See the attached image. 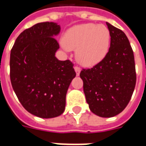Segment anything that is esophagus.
Returning <instances> with one entry per match:
<instances>
[{
	"instance_id": "obj_1",
	"label": "esophagus",
	"mask_w": 146,
	"mask_h": 146,
	"mask_svg": "<svg viewBox=\"0 0 146 146\" xmlns=\"http://www.w3.org/2000/svg\"><path fill=\"white\" fill-rule=\"evenodd\" d=\"M75 70H76V76H80V71H81V69H80L79 66H75Z\"/></svg>"
}]
</instances>
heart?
<instances>
[{"label": "heart", "mask_w": 146, "mask_h": 146, "mask_svg": "<svg viewBox=\"0 0 146 146\" xmlns=\"http://www.w3.org/2000/svg\"><path fill=\"white\" fill-rule=\"evenodd\" d=\"M110 44L109 29L102 24L83 23L74 26L62 37L65 51L76 49V59L84 66H93L102 62Z\"/></svg>", "instance_id": "obj_1"}]
</instances>
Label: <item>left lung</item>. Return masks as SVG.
<instances>
[{
  "label": "left lung",
  "mask_w": 146,
  "mask_h": 146,
  "mask_svg": "<svg viewBox=\"0 0 146 146\" xmlns=\"http://www.w3.org/2000/svg\"><path fill=\"white\" fill-rule=\"evenodd\" d=\"M110 46L105 58L80 78L89 109L103 118L119 115L125 109L135 88L137 75L134 54L125 33L106 23Z\"/></svg>",
  "instance_id": "obj_1"
}]
</instances>
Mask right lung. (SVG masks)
<instances>
[{
  "label": "right lung",
  "mask_w": 146,
  "mask_h": 146,
  "mask_svg": "<svg viewBox=\"0 0 146 146\" xmlns=\"http://www.w3.org/2000/svg\"><path fill=\"white\" fill-rule=\"evenodd\" d=\"M56 23H36L23 31L10 53V81L20 103L31 115L43 119L61 115L66 95L76 77L73 63L55 57L59 44Z\"/></svg>",
  "instance_id": "obj_1"
}]
</instances>
